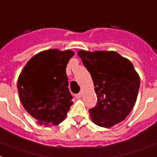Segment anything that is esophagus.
Wrapping results in <instances>:
<instances>
[{
  "instance_id": "1",
  "label": "esophagus",
  "mask_w": 157,
  "mask_h": 157,
  "mask_svg": "<svg viewBox=\"0 0 157 157\" xmlns=\"http://www.w3.org/2000/svg\"><path fill=\"white\" fill-rule=\"evenodd\" d=\"M82 95H83V92H80V93H78V94H76V95H75V98H81V97H82Z\"/></svg>"
}]
</instances>
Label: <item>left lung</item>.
I'll use <instances>...</instances> for the list:
<instances>
[{"mask_svg":"<svg viewBox=\"0 0 157 157\" xmlns=\"http://www.w3.org/2000/svg\"><path fill=\"white\" fill-rule=\"evenodd\" d=\"M93 81L97 103L89 110L96 125L111 127L125 120L134 107L140 76L128 59L117 52L79 51Z\"/></svg>","mask_w":157,"mask_h":157,"instance_id":"left-lung-1","label":"left lung"}]
</instances>
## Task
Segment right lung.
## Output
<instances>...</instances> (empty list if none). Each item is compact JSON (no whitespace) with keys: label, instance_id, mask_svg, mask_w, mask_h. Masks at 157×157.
Segmentation results:
<instances>
[{"label":"right lung","instance_id":"add662e5","mask_svg":"<svg viewBox=\"0 0 157 157\" xmlns=\"http://www.w3.org/2000/svg\"><path fill=\"white\" fill-rule=\"evenodd\" d=\"M73 55L71 50L43 51L31 57L20 74L17 90L21 101L40 125L60 124L73 104L66 72Z\"/></svg>","mask_w":157,"mask_h":157}]
</instances>
